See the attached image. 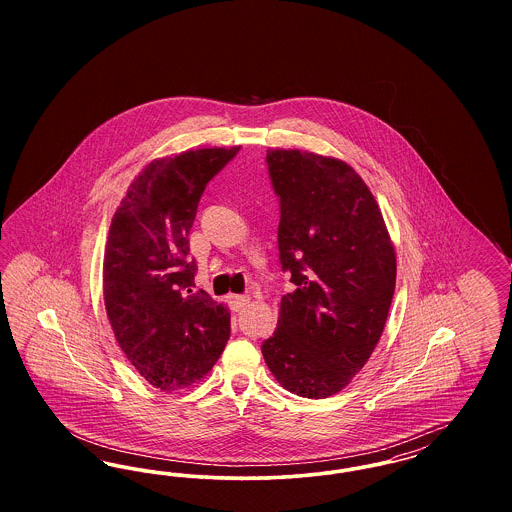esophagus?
Here are the masks:
<instances>
[{
	"label": "esophagus",
	"mask_w": 512,
	"mask_h": 512,
	"mask_svg": "<svg viewBox=\"0 0 512 512\" xmlns=\"http://www.w3.org/2000/svg\"><path fill=\"white\" fill-rule=\"evenodd\" d=\"M249 301H251V297H249V295H230V305H232V309H234V311L244 309V307L249 305Z\"/></svg>",
	"instance_id": "1"
}]
</instances>
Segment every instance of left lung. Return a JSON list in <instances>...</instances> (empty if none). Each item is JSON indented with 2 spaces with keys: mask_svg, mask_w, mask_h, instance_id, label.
Here are the masks:
<instances>
[{
  "mask_svg": "<svg viewBox=\"0 0 512 512\" xmlns=\"http://www.w3.org/2000/svg\"><path fill=\"white\" fill-rule=\"evenodd\" d=\"M280 199L278 251L292 293L263 341L284 390L324 399L343 390L380 340L395 292V249L382 211L347 163L299 149H268Z\"/></svg>",
  "mask_w": 512,
  "mask_h": 512,
  "instance_id": "8db88e82",
  "label": "left lung"
}]
</instances>
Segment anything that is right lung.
Masks as SVG:
<instances>
[{
    "label": "right lung",
    "instance_id": "1",
    "mask_svg": "<svg viewBox=\"0 0 512 512\" xmlns=\"http://www.w3.org/2000/svg\"><path fill=\"white\" fill-rule=\"evenodd\" d=\"M240 146L188 149L149 163L115 211L103 257L105 309L126 359L161 391L199 382L230 338V313L203 290L190 230L209 180Z\"/></svg>",
    "mask_w": 512,
    "mask_h": 512
}]
</instances>
